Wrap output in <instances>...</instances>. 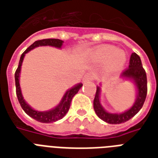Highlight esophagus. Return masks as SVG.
<instances>
[{
    "label": "esophagus",
    "mask_w": 158,
    "mask_h": 158,
    "mask_svg": "<svg viewBox=\"0 0 158 158\" xmlns=\"http://www.w3.org/2000/svg\"><path fill=\"white\" fill-rule=\"evenodd\" d=\"M94 74H91V73H87L85 75H84V82H89L92 81L94 79Z\"/></svg>",
    "instance_id": "obj_1"
}]
</instances>
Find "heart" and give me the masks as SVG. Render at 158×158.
Listing matches in <instances>:
<instances>
[{"label": "heart", "mask_w": 158, "mask_h": 158, "mask_svg": "<svg viewBox=\"0 0 158 158\" xmlns=\"http://www.w3.org/2000/svg\"><path fill=\"white\" fill-rule=\"evenodd\" d=\"M92 56L96 60L101 61H107L111 60V66L115 69H119L125 64V56L124 53L118 52L116 48L105 46L94 51Z\"/></svg>", "instance_id": "b5f03b06"}]
</instances>
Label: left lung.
Listing matches in <instances>:
<instances>
[{"instance_id":"left-lung-1","label":"left lung","mask_w":158,"mask_h":158,"mask_svg":"<svg viewBox=\"0 0 158 158\" xmlns=\"http://www.w3.org/2000/svg\"><path fill=\"white\" fill-rule=\"evenodd\" d=\"M121 77L129 78L135 81L138 89V95L136 101L130 110L121 114H111L106 111L102 106L99 100L100 88H97L96 94L94 100V108L95 112L100 119L109 124H120L127 121L135 116L140 109L143 107L144 103L148 92L147 75L145 69L143 68L142 62L140 57L135 52L132 53L130 56L129 67L122 72Z\"/></svg>"}]
</instances>
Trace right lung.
<instances>
[{
    "mask_svg": "<svg viewBox=\"0 0 158 158\" xmlns=\"http://www.w3.org/2000/svg\"><path fill=\"white\" fill-rule=\"evenodd\" d=\"M63 41L57 39V38H47V39H42V40H38L34 42L31 46H29L27 49L23 52V54L21 55L20 60L19 62L18 68L16 69L15 73V87H16V95L18 98L19 102L20 104L21 107L23 108V110H24V112L28 115L30 117L33 118L34 120H38L39 122L42 123H52L58 120H60L64 117L65 114L68 112V110L70 106V103H71V100L73 98V97L78 93L79 89L81 88L82 84H79L76 86H74V88H72L69 90L64 94L63 98H62L61 102H60V104L57 106L56 107H55L54 109L48 111H38L32 109V108L26 103L25 101L23 100L22 94H21L20 86H19V73H20L21 64L23 62V57L25 56L27 52H28L29 51L33 49V48L39 47V46H52V47H56V48H60L62 46Z\"/></svg>",
    "mask_w": 158,
    "mask_h": 158,
    "instance_id": "1",
    "label": "right lung"
}]
</instances>
